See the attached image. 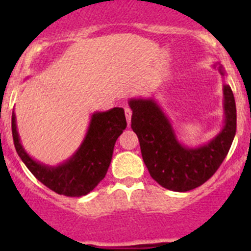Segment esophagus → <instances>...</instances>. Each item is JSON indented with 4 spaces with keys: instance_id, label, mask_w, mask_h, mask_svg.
Here are the masks:
<instances>
[{
    "instance_id": "1",
    "label": "esophagus",
    "mask_w": 251,
    "mask_h": 251,
    "mask_svg": "<svg viewBox=\"0 0 251 251\" xmlns=\"http://www.w3.org/2000/svg\"><path fill=\"white\" fill-rule=\"evenodd\" d=\"M124 113H126V118H127L128 126H129V124H130V118H132V110H130L129 108H128V106H126V108H124Z\"/></svg>"
}]
</instances>
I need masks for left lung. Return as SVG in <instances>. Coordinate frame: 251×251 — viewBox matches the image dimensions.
Listing matches in <instances>:
<instances>
[{
  "label": "left lung",
  "mask_w": 251,
  "mask_h": 251,
  "mask_svg": "<svg viewBox=\"0 0 251 251\" xmlns=\"http://www.w3.org/2000/svg\"><path fill=\"white\" fill-rule=\"evenodd\" d=\"M221 76L225 70L214 64ZM223 128L202 146L181 143L159 104L153 98L129 99L132 129L139 139L142 157L151 177L162 187L176 192L191 191L205 183L220 167L236 133V105L230 85L223 84Z\"/></svg>",
  "instance_id": "left-lung-1"
}]
</instances>
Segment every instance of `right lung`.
Masks as SVG:
<instances>
[{
  "mask_svg": "<svg viewBox=\"0 0 251 251\" xmlns=\"http://www.w3.org/2000/svg\"><path fill=\"white\" fill-rule=\"evenodd\" d=\"M126 127L123 108L94 112L79 148L63 163L50 166L32 158L26 152L17 130L16 114L12 112L13 143L20 158L40 182L56 194L69 197L89 194L105 177L115 142Z\"/></svg>",
  "mask_w": 251,
  "mask_h": 251,
  "instance_id": "add662e5",
  "label": "right lung"
}]
</instances>
